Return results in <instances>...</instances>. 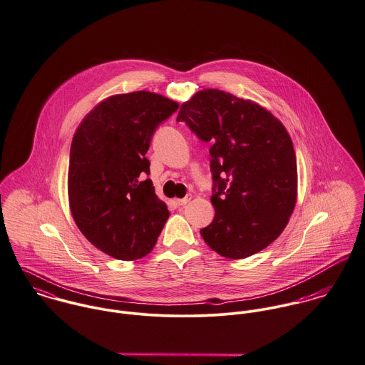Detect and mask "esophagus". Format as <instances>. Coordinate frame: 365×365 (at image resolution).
<instances>
[{"label": "esophagus", "mask_w": 365, "mask_h": 365, "mask_svg": "<svg viewBox=\"0 0 365 365\" xmlns=\"http://www.w3.org/2000/svg\"><path fill=\"white\" fill-rule=\"evenodd\" d=\"M190 200H192V196L189 195V196H186V197H183V199H176L175 202H176V205H186Z\"/></svg>", "instance_id": "esophagus-1"}]
</instances>
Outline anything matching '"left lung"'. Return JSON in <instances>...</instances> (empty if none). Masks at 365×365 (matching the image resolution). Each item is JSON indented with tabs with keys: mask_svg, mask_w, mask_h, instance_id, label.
<instances>
[{
	"mask_svg": "<svg viewBox=\"0 0 365 365\" xmlns=\"http://www.w3.org/2000/svg\"><path fill=\"white\" fill-rule=\"evenodd\" d=\"M185 122L210 143L212 222L202 240L228 259L252 256L283 232L297 202V160L283 123L259 103L202 89L182 103Z\"/></svg>",
	"mask_w": 365,
	"mask_h": 365,
	"instance_id": "1",
	"label": "left lung"
}]
</instances>
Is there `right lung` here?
Returning <instances> with one entry per match:
<instances>
[{
	"mask_svg": "<svg viewBox=\"0 0 365 365\" xmlns=\"http://www.w3.org/2000/svg\"><path fill=\"white\" fill-rule=\"evenodd\" d=\"M179 108L160 93L137 91L98 103L71 143L68 202L82 235L119 260H137L155 246L169 217L145 154L155 128Z\"/></svg>",
	"mask_w": 365,
	"mask_h": 365,
	"instance_id": "right-lung-1",
	"label": "right lung"
}]
</instances>
